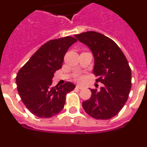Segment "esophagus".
<instances>
[{"label":"esophagus","mask_w":147,"mask_h":147,"mask_svg":"<svg viewBox=\"0 0 147 147\" xmlns=\"http://www.w3.org/2000/svg\"><path fill=\"white\" fill-rule=\"evenodd\" d=\"M76 87L78 88H79V89H83L85 88L84 86H82V85H77Z\"/></svg>","instance_id":"esophagus-1"}]
</instances>
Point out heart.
Wrapping results in <instances>:
<instances>
[{
    "instance_id": "obj_1",
    "label": "heart",
    "mask_w": 147,
    "mask_h": 147,
    "mask_svg": "<svg viewBox=\"0 0 147 147\" xmlns=\"http://www.w3.org/2000/svg\"><path fill=\"white\" fill-rule=\"evenodd\" d=\"M78 80H83V77H81V76L79 77V78H78Z\"/></svg>"
}]
</instances>
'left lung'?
<instances>
[{"mask_svg":"<svg viewBox=\"0 0 147 147\" xmlns=\"http://www.w3.org/2000/svg\"><path fill=\"white\" fill-rule=\"evenodd\" d=\"M93 52L94 74L96 83L104 84L99 91L90 89L92 95L83 102V107L90 117L109 120L124 107L131 88V69L126 57L112 39L94 31L75 35Z\"/></svg>","mask_w":147,"mask_h":147,"instance_id":"left-lung-1","label":"left lung"}]
</instances>
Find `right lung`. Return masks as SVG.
Instances as JSON below:
<instances>
[{
    "label": "right lung",
    "mask_w": 147,
    "mask_h": 147,
    "mask_svg": "<svg viewBox=\"0 0 147 147\" xmlns=\"http://www.w3.org/2000/svg\"><path fill=\"white\" fill-rule=\"evenodd\" d=\"M76 41L70 36L48 41L18 72V92L26 107L37 117L48 118L59 113L67 94L75 88L70 82L59 88L51 85L53 73L61 69L64 55Z\"/></svg>",
    "instance_id": "1"
}]
</instances>
